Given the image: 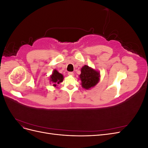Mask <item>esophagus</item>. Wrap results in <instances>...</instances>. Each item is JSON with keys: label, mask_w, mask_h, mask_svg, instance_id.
I'll use <instances>...</instances> for the list:
<instances>
[{"label": "esophagus", "mask_w": 148, "mask_h": 148, "mask_svg": "<svg viewBox=\"0 0 148 148\" xmlns=\"http://www.w3.org/2000/svg\"><path fill=\"white\" fill-rule=\"evenodd\" d=\"M68 74H69V75H70V76H73L74 75V73H73V72H69L68 73Z\"/></svg>", "instance_id": "34e87169"}]
</instances>
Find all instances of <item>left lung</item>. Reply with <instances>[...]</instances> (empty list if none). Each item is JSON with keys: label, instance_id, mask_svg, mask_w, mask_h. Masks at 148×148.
Segmentation results:
<instances>
[{"label": "left lung", "instance_id": "obj_1", "mask_svg": "<svg viewBox=\"0 0 148 148\" xmlns=\"http://www.w3.org/2000/svg\"><path fill=\"white\" fill-rule=\"evenodd\" d=\"M99 71L86 65L82 68L79 78L82 81V86L83 88L89 89L95 86L99 82Z\"/></svg>", "mask_w": 148, "mask_h": 148}]
</instances>
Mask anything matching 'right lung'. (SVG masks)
Returning a JSON list of instances; mask_svg holds the SVG:
<instances>
[{"instance_id":"1","label":"right lung","mask_w":148,"mask_h":148,"mask_svg":"<svg viewBox=\"0 0 148 148\" xmlns=\"http://www.w3.org/2000/svg\"><path fill=\"white\" fill-rule=\"evenodd\" d=\"M50 82L53 84V86H57L60 83L63 82L64 77L61 73H59L57 70H54L53 71L52 74L50 77Z\"/></svg>"}]
</instances>
